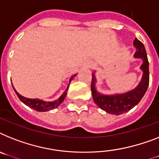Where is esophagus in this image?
Returning <instances> with one entry per match:
<instances>
[{
  "mask_svg": "<svg viewBox=\"0 0 159 159\" xmlns=\"http://www.w3.org/2000/svg\"><path fill=\"white\" fill-rule=\"evenodd\" d=\"M90 62H86V67H89V66H90Z\"/></svg>",
  "mask_w": 159,
  "mask_h": 159,
  "instance_id": "esophagus-1",
  "label": "esophagus"
}]
</instances>
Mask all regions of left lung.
Listing matches in <instances>:
<instances>
[{"instance_id":"obj_1","label":"left lung","mask_w":159,"mask_h":159,"mask_svg":"<svg viewBox=\"0 0 159 159\" xmlns=\"http://www.w3.org/2000/svg\"><path fill=\"white\" fill-rule=\"evenodd\" d=\"M133 46L136 48V52L133 55L135 59H141L142 64L140 66V69L142 71V77L141 82L133 90L122 93V94H104L100 93L96 88L95 72L92 73L91 93L94 102L98 107L105 111L106 112L111 115L119 116L125 113L133 108L145 95L149 86V61L145 52L144 44L137 38L133 40Z\"/></svg>"}]
</instances>
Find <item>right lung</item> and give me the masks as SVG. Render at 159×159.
Masks as SVG:
<instances>
[{"label":"right lung","instance_id":"add662e5","mask_svg":"<svg viewBox=\"0 0 159 159\" xmlns=\"http://www.w3.org/2000/svg\"><path fill=\"white\" fill-rule=\"evenodd\" d=\"M76 75H77V73L73 74V75L70 77V79H69V84H70L71 81L73 79V77H75ZM69 86H67V88H66V90L64 91L63 94H61V97H60L59 98H57V100H55V101H52V102H49V101L47 102V101H43V100L39 99V98H26V97H24V96H22L20 94H18V92H17V90L14 89V86H13V88H14V91H15L16 94L18 95L19 99L23 102L24 104L28 106L29 107H30V108L37 111L43 112V111H48L53 110V109L57 108V107H59L60 105L63 102L65 97H66V94H67V91H68V89H69Z\"/></svg>","mask_w":159,"mask_h":159}]
</instances>
